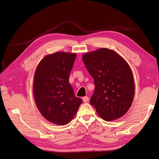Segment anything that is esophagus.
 Segmentation results:
<instances>
[{
	"label": "esophagus",
	"instance_id": "34e87169",
	"mask_svg": "<svg viewBox=\"0 0 159 159\" xmlns=\"http://www.w3.org/2000/svg\"><path fill=\"white\" fill-rule=\"evenodd\" d=\"M83 100L84 102H87L89 101V97L88 96H84L83 98Z\"/></svg>",
	"mask_w": 159,
	"mask_h": 159
}]
</instances>
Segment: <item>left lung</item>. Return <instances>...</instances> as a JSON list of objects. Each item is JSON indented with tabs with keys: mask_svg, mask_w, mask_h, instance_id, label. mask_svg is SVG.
<instances>
[{
	"mask_svg": "<svg viewBox=\"0 0 159 159\" xmlns=\"http://www.w3.org/2000/svg\"><path fill=\"white\" fill-rule=\"evenodd\" d=\"M83 62L94 79L95 89L90 103L106 121L125 114L134 100L135 84L129 65L114 51L100 48L85 53Z\"/></svg>",
	"mask_w": 159,
	"mask_h": 159,
	"instance_id": "left-lung-1",
	"label": "left lung"
}]
</instances>
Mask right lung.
I'll list each match as a JSON object with an SVG mask.
<instances>
[{"label": "right lung", "mask_w": 159, "mask_h": 159, "mask_svg": "<svg viewBox=\"0 0 159 159\" xmlns=\"http://www.w3.org/2000/svg\"><path fill=\"white\" fill-rule=\"evenodd\" d=\"M76 57L75 53L56 52L43 57L35 70V104L45 118L55 124H67L83 102L75 96L69 81Z\"/></svg>", "instance_id": "1"}]
</instances>
